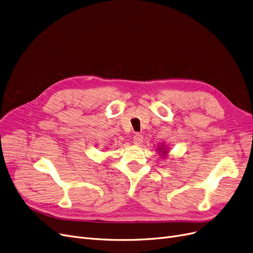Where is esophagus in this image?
Here are the masks:
<instances>
[{
	"label": "esophagus",
	"mask_w": 253,
	"mask_h": 253,
	"mask_svg": "<svg viewBox=\"0 0 253 253\" xmlns=\"http://www.w3.org/2000/svg\"><path fill=\"white\" fill-rule=\"evenodd\" d=\"M133 143L135 145H141L143 143V135L139 134V133H136L134 136H133Z\"/></svg>",
	"instance_id": "34e87169"
}]
</instances>
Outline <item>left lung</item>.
<instances>
[{"instance_id": "8db88e82", "label": "left lung", "mask_w": 253, "mask_h": 253, "mask_svg": "<svg viewBox=\"0 0 253 253\" xmlns=\"http://www.w3.org/2000/svg\"><path fill=\"white\" fill-rule=\"evenodd\" d=\"M158 150H160L158 152H161V154L166 157V154L168 153V151H167V149L165 148L164 145H163V146H160V148H158Z\"/></svg>"}]
</instances>
